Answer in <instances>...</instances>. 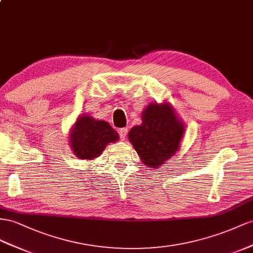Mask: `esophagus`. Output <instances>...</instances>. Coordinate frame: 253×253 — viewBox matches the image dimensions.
Wrapping results in <instances>:
<instances>
[{
	"instance_id": "1",
	"label": "esophagus",
	"mask_w": 253,
	"mask_h": 253,
	"mask_svg": "<svg viewBox=\"0 0 253 253\" xmlns=\"http://www.w3.org/2000/svg\"><path fill=\"white\" fill-rule=\"evenodd\" d=\"M127 132H128V129H127V128H121V129H120V131H119V133H120V138H121L122 140H124V139L126 138Z\"/></svg>"
}]
</instances>
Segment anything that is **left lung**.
Returning <instances> with one entry per match:
<instances>
[{
  "label": "left lung",
  "instance_id": "8db88e82",
  "mask_svg": "<svg viewBox=\"0 0 253 253\" xmlns=\"http://www.w3.org/2000/svg\"><path fill=\"white\" fill-rule=\"evenodd\" d=\"M185 132L170 103H150L142 112V124L128 132L135 152L143 164L159 168L177 152Z\"/></svg>",
  "mask_w": 253,
  "mask_h": 253
}]
</instances>
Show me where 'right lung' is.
Here are the masks:
<instances>
[{
    "label": "right lung",
    "mask_w": 253,
    "mask_h": 253,
    "mask_svg": "<svg viewBox=\"0 0 253 253\" xmlns=\"http://www.w3.org/2000/svg\"><path fill=\"white\" fill-rule=\"evenodd\" d=\"M119 140V133L106 121H97L89 115L77 119L69 133V143L78 158L92 160L105 150L109 143Z\"/></svg>",
    "instance_id": "1"
}]
</instances>
